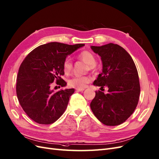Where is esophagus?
<instances>
[{
  "label": "esophagus",
  "instance_id": "obj_1",
  "mask_svg": "<svg viewBox=\"0 0 159 159\" xmlns=\"http://www.w3.org/2000/svg\"><path fill=\"white\" fill-rule=\"evenodd\" d=\"M76 91H78V92H82L84 89H76Z\"/></svg>",
  "mask_w": 159,
  "mask_h": 159
}]
</instances>
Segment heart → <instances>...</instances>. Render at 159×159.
<instances>
[{"mask_svg":"<svg viewBox=\"0 0 159 159\" xmlns=\"http://www.w3.org/2000/svg\"><path fill=\"white\" fill-rule=\"evenodd\" d=\"M79 59L89 65L90 69H93L96 63V57L94 54L87 51L81 52L78 56ZM72 64L69 58H66L63 62V70L66 74H69L72 70ZM91 79L87 76H75L69 80V85L76 89H84L87 84L90 82Z\"/></svg>","mask_w":159,"mask_h":159,"instance_id":"heart-1","label":"heart"}]
</instances>
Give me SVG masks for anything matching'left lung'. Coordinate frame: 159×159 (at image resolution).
I'll return each mask as SVG.
<instances>
[{
  "label": "left lung",
  "instance_id": "obj_1",
  "mask_svg": "<svg viewBox=\"0 0 159 159\" xmlns=\"http://www.w3.org/2000/svg\"><path fill=\"white\" fill-rule=\"evenodd\" d=\"M101 57L102 70L93 84L108 87V93L96 92L90 108L97 119L107 126L119 125L133 114L140 96L137 67L132 57L118 44L90 47Z\"/></svg>",
  "mask_w": 159,
  "mask_h": 159
}]
</instances>
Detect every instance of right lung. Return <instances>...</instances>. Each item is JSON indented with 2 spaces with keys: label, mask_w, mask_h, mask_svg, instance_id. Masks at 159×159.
Instances as JSON below:
<instances>
[{
  "label": "right lung",
  "mask_w": 159,
  "mask_h": 159,
  "mask_svg": "<svg viewBox=\"0 0 159 159\" xmlns=\"http://www.w3.org/2000/svg\"><path fill=\"white\" fill-rule=\"evenodd\" d=\"M84 44L69 45L53 42L34 48L26 57L19 70L16 95L22 109L32 120L42 125L57 120L65 111L74 89L58 92L51 89L56 81L65 87L63 62L68 55Z\"/></svg>",
  "instance_id": "add662e5"
}]
</instances>
